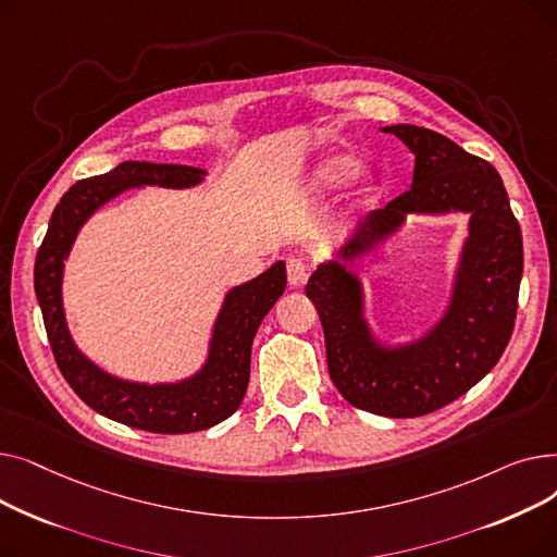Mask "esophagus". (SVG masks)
<instances>
[{"instance_id": "1", "label": "esophagus", "mask_w": 557, "mask_h": 557, "mask_svg": "<svg viewBox=\"0 0 557 557\" xmlns=\"http://www.w3.org/2000/svg\"><path fill=\"white\" fill-rule=\"evenodd\" d=\"M286 277L290 286H305L309 280V263L302 257H288L286 259Z\"/></svg>"}]
</instances>
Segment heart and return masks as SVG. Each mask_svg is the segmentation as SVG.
Returning a JSON list of instances; mask_svg holds the SVG:
<instances>
[{"label": "heart", "mask_w": 557, "mask_h": 557, "mask_svg": "<svg viewBox=\"0 0 557 557\" xmlns=\"http://www.w3.org/2000/svg\"><path fill=\"white\" fill-rule=\"evenodd\" d=\"M357 171V160L355 156L349 153H336L330 156L327 160H323L318 164V169L313 171L309 187L313 191H325V189H334L341 183H345L349 175Z\"/></svg>", "instance_id": "heart-1"}]
</instances>
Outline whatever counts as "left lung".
Instances as JSON below:
<instances>
[{
    "label": "left lung",
    "mask_w": 557,
    "mask_h": 557,
    "mask_svg": "<svg viewBox=\"0 0 557 557\" xmlns=\"http://www.w3.org/2000/svg\"><path fill=\"white\" fill-rule=\"evenodd\" d=\"M382 131L416 156L413 185L370 212L336 259L313 271L305 290L323 323L338 393L374 416L418 418L465 395L502 359L515 330L523 246L502 175L490 162L429 128L397 124ZM449 211L471 214L450 305L420 339L386 346L367 325L362 285L346 261L387 240L408 213Z\"/></svg>",
    "instance_id": "1"
}]
</instances>
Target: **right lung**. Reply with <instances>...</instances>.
Here are the masks:
<instances>
[{
  "mask_svg": "<svg viewBox=\"0 0 557 557\" xmlns=\"http://www.w3.org/2000/svg\"><path fill=\"white\" fill-rule=\"evenodd\" d=\"M205 169L187 164L122 162L95 178L78 181L55 205L36 257L34 284L47 338L58 370L72 391L97 413L151 433H194L237 411L250 379L252 338L286 288L284 261H275L250 282L230 288L214 320L202 368L173 384H141L120 379L76 347L63 309L65 259L78 230L99 208L133 187L187 189L205 181Z\"/></svg>",
  "mask_w": 557,
  "mask_h": 557,
  "instance_id": "add662e5",
  "label": "right lung"
}]
</instances>
